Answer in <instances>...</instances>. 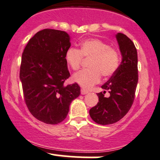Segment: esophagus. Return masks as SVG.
Wrapping results in <instances>:
<instances>
[{
  "label": "esophagus",
  "instance_id": "obj_1",
  "mask_svg": "<svg viewBox=\"0 0 160 160\" xmlns=\"http://www.w3.org/2000/svg\"><path fill=\"white\" fill-rule=\"evenodd\" d=\"M88 93V92L85 90V89H81V94H86Z\"/></svg>",
  "mask_w": 160,
  "mask_h": 160
}]
</instances>
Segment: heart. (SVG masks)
<instances>
[{
	"mask_svg": "<svg viewBox=\"0 0 160 160\" xmlns=\"http://www.w3.org/2000/svg\"><path fill=\"white\" fill-rule=\"evenodd\" d=\"M66 61L74 70L79 69L82 58L90 59L89 69L82 70L72 76L73 82L83 87L91 88L98 83L101 75L109 78L116 72L120 66V54L116 49L98 39H88L82 41L79 49L69 48L66 52Z\"/></svg>",
	"mask_w": 160,
	"mask_h": 160,
	"instance_id": "1",
	"label": "heart"
}]
</instances>
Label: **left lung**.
Returning a JSON list of instances; mask_svg holds the SVG:
<instances>
[{"label":"left lung","instance_id":"1","mask_svg":"<svg viewBox=\"0 0 160 160\" xmlns=\"http://www.w3.org/2000/svg\"><path fill=\"white\" fill-rule=\"evenodd\" d=\"M122 55L118 70L101 86L108 90L110 96L104 97V92L98 93L99 102L89 111L91 118L101 125L112 124L122 119L131 108L138 82L137 52L134 44L124 34L116 35Z\"/></svg>","mask_w":160,"mask_h":160}]
</instances>
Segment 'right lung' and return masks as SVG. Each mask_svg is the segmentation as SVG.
<instances>
[{"label":"right lung","mask_w":160,"mask_h":160,"mask_svg":"<svg viewBox=\"0 0 160 160\" xmlns=\"http://www.w3.org/2000/svg\"><path fill=\"white\" fill-rule=\"evenodd\" d=\"M71 46L65 31L44 29L29 40L22 54L20 78L27 108L34 118L48 124L66 119L71 102L80 94L69 78L66 52Z\"/></svg>","instance_id":"1"}]
</instances>
